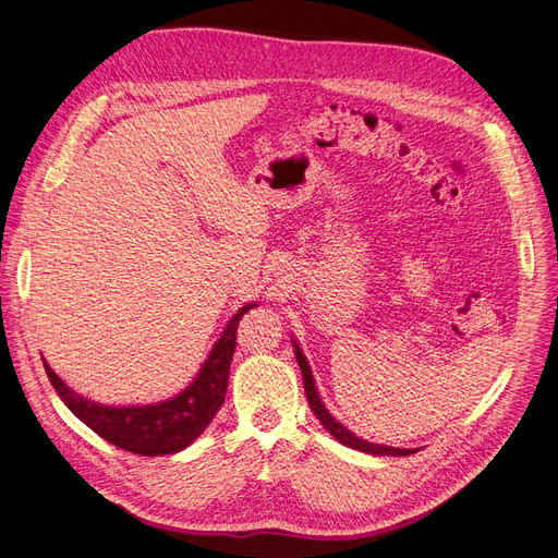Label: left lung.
<instances>
[{"instance_id":"1","label":"left lung","mask_w":558,"mask_h":558,"mask_svg":"<svg viewBox=\"0 0 558 558\" xmlns=\"http://www.w3.org/2000/svg\"><path fill=\"white\" fill-rule=\"evenodd\" d=\"M295 359H298V365L302 369V381H305V396L310 400V408L312 412L318 416L320 424H324V428L335 437L337 442H342L344 447H351V449H359V451H365V453H375V456H410L414 453L416 449H396V447H384V445H373L367 440H361L359 435H353L351 430H347L340 421H335L332 414L326 410V404L320 402L318 393H316V386H314V379H312V369H310V363L305 361V356H302V351L295 347Z\"/></svg>"}]
</instances>
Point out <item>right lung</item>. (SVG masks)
Here are the masks:
<instances>
[{"label": "right lung", "mask_w": 558, "mask_h": 558, "mask_svg": "<svg viewBox=\"0 0 558 558\" xmlns=\"http://www.w3.org/2000/svg\"><path fill=\"white\" fill-rule=\"evenodd\" d=\"M251 307L256 305H246L230 318L195 381L172 400L144 404V408H107L76 396L44 361L46 375L66 408L107 442L140 456L177 453L197 440L211 424L214 414L221 410L228 391L230 361L238 344V326Z\"/></svg>", "instance_id": "obj_1"}]
</instances>
